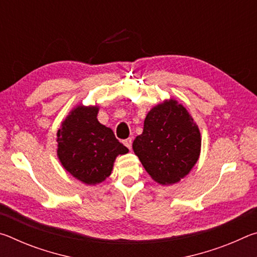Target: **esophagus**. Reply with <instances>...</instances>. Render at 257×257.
<instances>
[{"mask_svg":"<svg viewBox=\"0 0 257 257\" xmlns=\"http://www.w3.org/2000/svg\"><path fill=\"white\" fill-rule=\"evenodd\" d=\"M123 144H124V146H125V147H128L129 150H132V145H133V141H132V138H127V139H124V141H123Z\"/></svg>","mask_w":257,"mask_h":257,"instance_id":"esophagus-1","label":"esophagus"}]
</instances>
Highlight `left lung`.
I'll return each instance as SVG.
<instances>
[{
    "label": "left lung",
    "instance_id": "1",
    "mask_svg": "<svg viewBox=\"0 0 257 257\" xmlns=\"http://www.w3.org/2000/svg\"><path fill=\"white\" fill-rule=\"evenodd\" d=\"M201 145V133L188 111L169 99L147 113L144 130L135 138L133 150L156 182L172 185L196 164Z\"/></svg>",
    "mask_w": 257,
    "mask_h": 257
}]
</instances>
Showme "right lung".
I'll return each mask as SVG.
<instances>
[{"instance_id": "add662e5", "label": "right lung", "mask_w": 257, "mask_h": 257, "mask_svg": "<svg viewBox=\"0 0 257 257\" xmlns=\"http://www.w3.org/2000/svg\"><path fill=\"white\" fill-rule=\"evenodd\" d=\"M97 106L78 105L58 130V158L66 170L86 185H96L111 175L118 155L128 149L112 129L97 120Z\"/></svg>"}]
</instances>
